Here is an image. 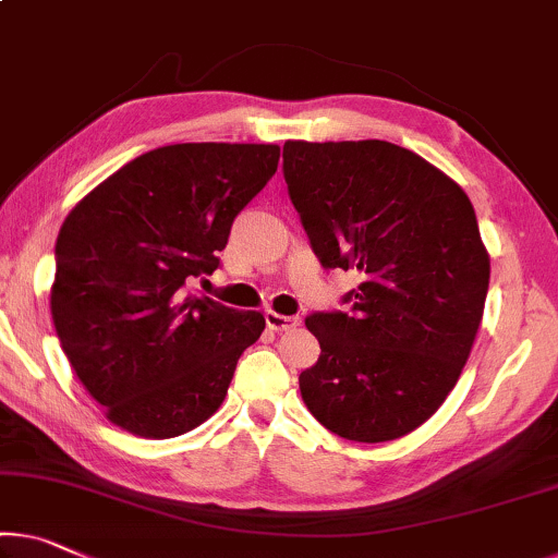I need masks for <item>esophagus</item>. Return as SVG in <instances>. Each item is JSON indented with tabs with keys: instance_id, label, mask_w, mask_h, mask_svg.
<instances>
[{
	"instance_id": "esophagus-1",
	"label": "esophagus",
	"mask_w": 558,
	"mask_h": 558,
	"mask_svg": "<svg viewBox=\"0 0 558 558\" xmlns=\"http://www.w3.org/2000/svg\"><path fill=\"white\" fill-rule=\"evenodd\" d=\"M264 319H267V327L271 331H291L296 329L302 319L299 316H284V314H277V312H267L264 314Z\"/></svg>"
}]
</instances>
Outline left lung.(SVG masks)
<instances>
[{"mask_svg":"<svg viewBox=\"0 0 558 558\" xmlns=\"http://www.w3.org/2000/svg\"><path fill=\"white\" fill-rule=\"evenodd\" d=\"M289 199L324 269H356L349 312H316L322 354L299 374L316 422L379 444L457 387L488 291V254L457 182L391 142H287Z\"/></svg>","mask_w":558,"mask_h":558,"instance_id":"left-lung-1","label":"left lung"}]
</instances>
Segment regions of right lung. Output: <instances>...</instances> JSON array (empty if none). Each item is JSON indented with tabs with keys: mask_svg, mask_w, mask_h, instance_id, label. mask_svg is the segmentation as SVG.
Masks as SVG:
<instances>
[{
	"mask_svg": "<svg viewBox=\"0 0 558 558\" xmlns=\"http://www.w3.org/2000/svg\"><path fill=\"white\" fill-rule=\"evenodd\" d=\"M277 165V144H169L114 171L64 219L51 319L111 424L171 439L221 407L267 322L186 284L219 269L236 214Z\"/></svg>",
	"mask_w": 558,
	"mask_h": 558,
	"instance_id": "obj_1",
	"label": "right lung"
}]
</instances>
